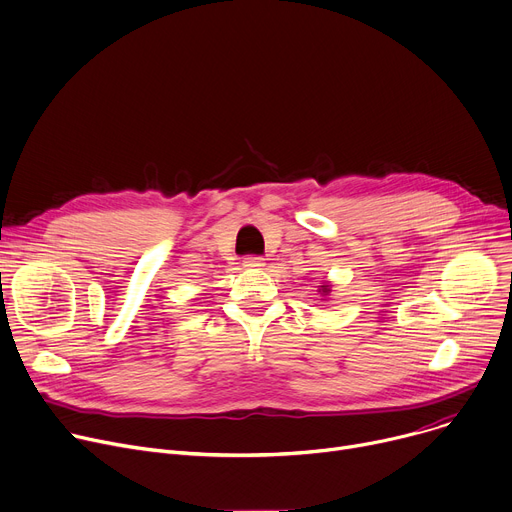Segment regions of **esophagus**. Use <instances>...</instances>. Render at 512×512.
Masks as SVG:
<instances>
[{
  "instance_id": "34e87169",
  "label": "esophagus",
  "mask_w": 512,
  "mask_h": 512,
  "mask_svg": "<svg viewBox=\"0 0 512 512\" xmlns=\"http://www.w3.org/2000/svg\"><path fill=\"white\" fill-rule=\"evenodd\" d=\"M265 265V261L261 259V257H247L245 261H243V267H247V269H259V267H263Z\"/></svg>"
}]
</instances>
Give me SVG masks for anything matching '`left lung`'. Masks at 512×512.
Wrapping results in <instances>:
<instances>
[{"label":"left lung","mask_w":512,"mask_h":512,"mask_svg":"<svg viewBox=\"0 0 512 512\" xmlns=\"http://www.w3.org/2000/svg\"><path fill=\"white\" fill-rule=\"evenodd\" d=\"M317 292L321 294V300H327V296L331 294V284H329V282H321V286H319Z\"/></svg>","instance_id":"left-lung-1"}]
</instances>
